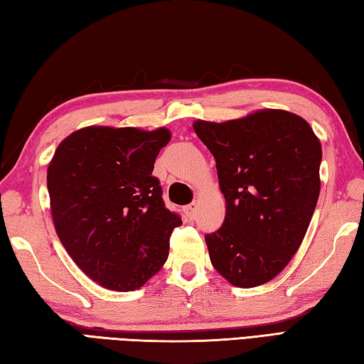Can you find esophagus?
Segmentation results:
<instances>
[{
    "label": "esophagus",
    "mask_w": 364,
    "mask_h": 364,
    "mask_svg": "<svg viewBox=\"0 0 364 364\" xmlns=\"http://www.w3.org/2000/svg\"><path fill=\"white\" fill-rule=\"evenodd\" d=\"M197 210H198V203H197V202H192V203H189L188 206L183 208L184 214H186L188 218H191V219L196 218V215H197Z\"/></svg>",
    "instance_id": "1"
}]
</instances>
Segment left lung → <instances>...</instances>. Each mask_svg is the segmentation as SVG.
<instances>
[{"label":"left lung","instance_id":"left-lung-1","mask_svg":"<svg viewBox=\"0 0 364 364\" xmlns=\"http://www.w3.org/2000/svg\"><path fill=\"white\" fill-rule=\"evenodd\" d=\"M192 128L218 168L223 225L205 241L214 269L237 288H255L288 266L319 198L322 146L300 115L259 109Z\"/></svg>","mask_w":364,"mask_h":364}]
</instances>
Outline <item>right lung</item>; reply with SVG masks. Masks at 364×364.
Instances as JSON below:
<instances>
[{
    "instance_id": "right-lung-1",
    "label": "right lung",
    "mask_w": 364,
    "mask_h": 364,
    "mask_svg": "<svg viewBox=\"0 0 364 364\" xmlns=\"http://www.w3.org/2000/svg\"><path fill=\"white\" fill-rule=\"evenodd\" d=\"M164 127L92 125L58 145L46 172L54 228L90 280L117 292L136 291L158 274L180 215L162 202L151 175L170 141Z\"/></svg>"
}]
</instances>
